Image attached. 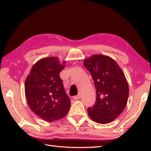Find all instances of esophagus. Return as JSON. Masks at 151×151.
Instances as JSON below:
<instances>
[{"label": "esophagus", "instance_id": "obj_1", "mask_svg": "<svg viewBox=\"0 0 151 151\" xmlns=\"http://www.w3.org/2000/svg\"><path fill=\"white\" fill-rule=\"evenodd\" d=\"M81 97V94H78V95H76V96H74L73 99H74V100H78V99H79Z\"/></svg>", "mask_w": 151, "mask_h": 151}]
</instances>
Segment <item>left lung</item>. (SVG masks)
I'll return each mask as SVG.
<instances>
[{"label":"left lung","mask_w":151,"mask_h":151,"mask_svg":"<svg viewBox=\"0 0 151 151\" xmlns=\"http://www.w3.org/2000/svg\"><path fill=\"white\" fill-rule=\"evenodd\" d=\"M94 81L95 104L88 108L92 120L101 124L111 122L126 107L129 98V86L123 70L111 58L96 54L84 60Z\"/></svg>","instance_id":"left-lung-1"}]
</instances>
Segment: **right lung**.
Instances as JSON below:
<instances>
[{"instance_id":"obj_1","label":"right lung","mask_w":151,"mask_h":151,"mask_svg":"<svg viewBox=\"0 0 151 151\" xmlns=\"http://www.w3.org/2000/svg\"><path fill=\"white\" fill-rule=\"evenodd\" d=\"M56 57L43 58L34 64L25 82V95L30 108L43 120L64 117L70 106L60 73L65 67Z\"/></svg>"}]
</instances>
